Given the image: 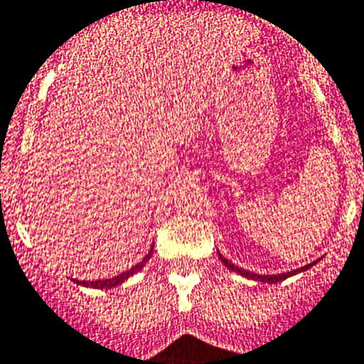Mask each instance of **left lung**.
I'll return each mask as SVG.
<instances>
[{"mask_svg":"<svg viewBox=\"0 0 364 364\" xmlns=\"http://www.w3.org/2000/svg\"><path fill=\"white\" fill-rule=\"evenodd\" d=\"M218 258L221 260V264L225 265L227 269L235 271V273L242 274V277L245 278H251V280H257V282H264V284H277V282H282V280H286V278L293 277V274L296 273H304V271H308L309 267H314L317 262H321V258L315 262H311V264H306L302 265V267H299V269H293V271H287V273H278V274H258V273H252V271H247V269H242V267H238V265H235L232 262L227 260L225 257H221V252L218 251Z\"/></svg>","mask_w":364,"mask_h":364,"instance_id":"left-lung-1","label":"left lung"}]
</instances>
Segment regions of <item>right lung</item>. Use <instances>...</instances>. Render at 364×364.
Returning a JSON list of instances; mask_svg holds the SVG:
<instances>
[{
    "mask_svg": "<svg viewBox=\"0 0 364 364\" xmlns=\"http://www.w3.org/2000/svg\"><path fill=\"white\" fill-rule=\"evenodd\" d=\"M151 252H154V245H151L150 251H148V255L143 258V260L139 262V264H135L134 267H129V269L124 271V273L117 274V277L106 278V280H90V282H87V280H73V282H77L78 286H84V287H95V289H112V287L119 286V284H122L124 280H128L132 274H135L137 271L143 269L144 264L151 258Z\"/></svg>",
    "mask_w": 364,
    "mask_h": 364,
    "instance_id": "add662e5",
    "label": "right lung"
}]
</instances>
